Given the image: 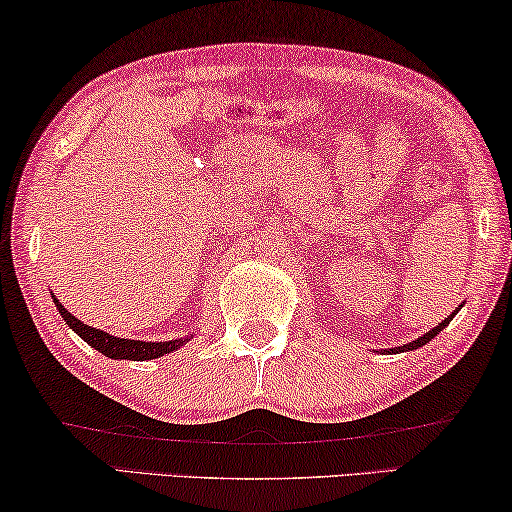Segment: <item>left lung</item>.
Listing matches in <instances>:
<instances>
[{"label": "left lung", "instance_id": "obj_1", "mask_svg": "<svg viewBox=\"0 0 512 512\" xmlns=\"http://www.w3.org/2000/svg\"><path fill=\"white\" fill-rule=\"evenodd\" d=\"M452 315H455V313H452ZM452 315H450V318H445L443 322H438V325H436L434 329H431V331H427V334H422L420 338H417V341H413V343H408V345H401V348H394L392 352H406V350H417V348H422V345H424V343H429V341H431V338H434V336L438 334V331H441L443 327H448V325H450Z\"/></svg>", "mask_w": 512, "mask_h": 512}]
</instances>
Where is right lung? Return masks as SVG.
Returning a JSON list of instances; mask_svg holds the SVG:
<instances>
[{"label": "right lung", "instance_id": "right-lung-1", "mask_svg": "<svg viewBox=\"0 0 512 512\" xmlns=\"http://www.w3.org/2000/svg\"><path fill=\"white\" fill-rule=\"evenodd\" d=\"M55 304H57V311L62 313L64 322H67V325L74 329L85 343H90L92 348L99 350L102 355L111 357V359H134V362H141V359H155V357L167 355V352L178 350L187 341V338L185 341L178 338V341L146 343V341H132V338H115L111 334H106V331H102V329L83 325V322L76 320L74 315H71L57 299H55Z\"/></svg>", "mask_w": 512, "mask_h": 512}]
</instances>
